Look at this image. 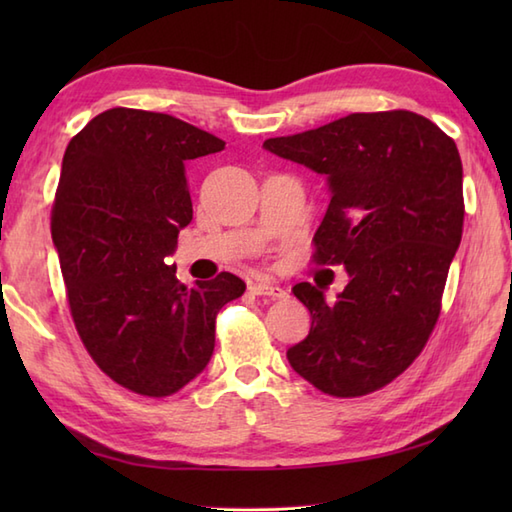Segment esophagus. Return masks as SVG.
Segmentation results:
<instances>
[{
    "mask_svg": "<svg viewBox=\"0 0 512 512\" xmlns=\"http://www.w3.org/2000/svg\"><path fill=\"white\" fill-rule=\"evenodd\" d=\"M248 290L253 292V295L259 297H270V299H284L288 297V292L277 286V284H270V281H253V284L248 286Z\"/></svg>",
    "mask_w": 512,
    "mask_h": 512,
    "instance_id": "esophagus-1",
    "label": "esophagus"
}]
</instances>
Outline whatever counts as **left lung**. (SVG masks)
<instances>
[{
	"label": "left lung",
	"mask_w": 512,
	"mask_h": 512,
	"mask_svg": "<svg viewBox=\"0 0 512 512\" xmlns=\"http://www.w3.org/2000/svg\"><path fill=\"white\" fill-rule=\"evenodd\" d=\"M264 149L328 178L314 262L350 275L332 306L308 281L292 288L312 325L288 363L336 398L385 387L416 361L440 317L464 224L458 147L429 118L391 110L268 138Z\"/></svg>",
	"instance_id": "obj_1"
}]
</instances>
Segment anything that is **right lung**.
<instances>
[{
	"mask_svg": "<svg viewBox=\"0 0 512 512\" xmlns=\"http://www.w3.org/2000/svg\"><path fill=\"white\" fill-rule=\"evenodd\" d=\"M224 140L176 116L114 107L65 149L52 242L85 350L140 396L176 394L209 365L215 317L246 284L231 273L184 286L165 259L193 220L187 162Z\"/></svg>",
	"mask_w": 512,
	"mask_h": 512,
	"instance_id": "obj_1",
	"label": "right lung"
}]
</instances>
